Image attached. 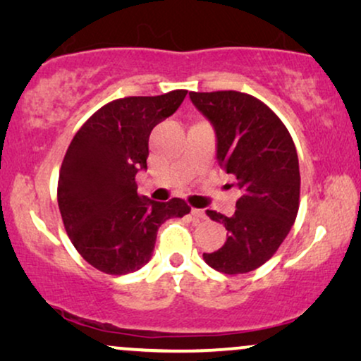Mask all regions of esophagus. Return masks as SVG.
<instances>
[{"label": "esophagus", "instance_id": "1", "mask_svg": "<svg viewBox=\"0 0 361 361\" xmlns=\"http://www.w3.org/2000/svg\"><path fill=\"white\" fill-rule=\"evenodd\" d=\"M192 215H194V216H195V219H200V220H204V219H207L205 212H204V210H200V209H192Z\"/></svg>", "mask_w": 361, "mask_h": 361}]
</instances>
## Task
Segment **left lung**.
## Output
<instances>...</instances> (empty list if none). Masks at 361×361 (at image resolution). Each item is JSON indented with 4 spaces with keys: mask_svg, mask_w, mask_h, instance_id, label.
<instances>
[{
    "mask_svg": "<svg viewBox=\"0 0 361 361\" xmlns=\"http://www.w3.org/2000/svg\"><path fill=\"white\" fill-rule=\"evenodd\" d=\"M214 126L216 161L241 197L231 216L207 210L224 224L226 241L205 263L220 273L243 274L264 264L288 236L299 210L300 174L295 146L283 121L258 98L225 90L189 93Z\"/></svg>",
    "mask_w": 361,
    "mask_h": 361,
    "instance_id": "left-lung-1",
    "label": "left lung"
}]
</instances>
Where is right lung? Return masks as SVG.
I'll return each mask as SVG.
<instances>
[{
	"instance_id": "1",
	"label": "right lung",
	"mask_w": 361,
	"mask_h": 361,
	"mask_svg": "<svg viewBox=\"0 0 361 361\" xmlns=\"http://www.w3.org/2000/svg\"><path fill=\"white\" fill-rule=\"evenodd\" d=\"M185 95L174 90L108 103L68 146L59 174V209L72 245L102 273L141 269L151 259L159 226L190 212L182 199L140 197L135 180L147 169L152 128L174 115Z\"/></svg>"
}]
</instances>
